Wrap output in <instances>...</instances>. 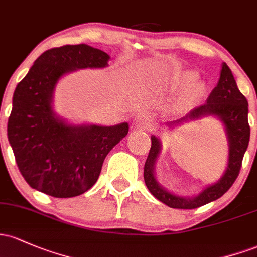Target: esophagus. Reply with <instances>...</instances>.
Wrapping results in <instances>:
<instances>
[{
	"instance_id": "obj_1",
	"label": "esophagus",
	"mask_w": 257,
	"mask_h": 257,
	"mask_svg": "<svg viewBox=\"0 0 257 257\" xmlns=\"http://www.w3.org/2000/svg\"><path fill=\"white\" fill-rule=\"evenodd\" d=\"M134 125L139 126V128H146L149 125V118L145 114H139L135 117Z\"/></svg>"
}]
</instances>
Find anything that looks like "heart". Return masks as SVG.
Masks as SVG:
<instances>
[{
	"label": "heart",
	"mask_w": 257,
	"mask_h": 257,
	"mask_svg": "<svg viewBox=\"0 0 257 257\" xmlns=\"http://www.w3.org/2000/svg\"><path fill=\"white\" fill-rule=\"evenodd\" d=\"M193 78H194V75L191 74V73H188V74L184 77V81H190ZM200 91H201V86H199V85L193 86L190 89V94L191 95H197Z\"/></svg>",
	"instance_id": "1"
}]
</instances>
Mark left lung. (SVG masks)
I'll use <instances>...</instances> for the list:
<instances>
[{
    "label": "left lung",
    "instance_id": "left-lung-1",
    "mask_svg": "<svg viewBox=\"0 0 257 257\" xmlns=\"http://www.w3.org/2000/svg\"><path fill=\"white\" fill-rule=\"evenodd\" d=\"M205 114L217 115L224 123L228 140H229V161H228L227 171L221 180L205 189L200 195L194 199L173 195L162 187H160L159 183L156 182L154 176V165L161 148L157 138H151L150 152H149L145 167H144V180L152 195L172 208L191 210V208H197L204 206L208 202L215 201L229 190L240 172L244 154L249 145L250 139L247 100L239 91L232 70L225 63L222 66L218 84L208 96L207 102L194 108L183 119L176 120L173 123H179L180 120L184 119H195V118Z\"/></svg>",
    "mask_w": 257,
    "mask_h": 257
}]
</instances>
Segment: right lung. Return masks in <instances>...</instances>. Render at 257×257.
Returning <instances> with one entry per match:
<instances>
[{"label": "right lung", "instance_id": "obj_1", "mask_svg": "<svg viewBox=\"0 0 257 257\" xmlns=\"http://www.w3.org/2000/svg\"><path fill=\"white\" fill-rule=\"evenodd\" d=\"M109 56L87 45L45 51L14 90L7 135L17 166L33 189L53 197H74L97 182L108 152L128 134L114 126L68 125L55 117L51 98L62 75L102 68Z\"/></svg>", "mask_w": 257, "mask_h": 257}]
</instances>
